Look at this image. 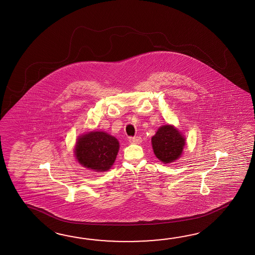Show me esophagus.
<instances>
[{
	"label": "esophagus",
	"mask_w": 255,
	"mask_h": 255,
	"mask_svg": "<svg viewBox=\"0 0 255 255\" xmlns=\"http://www.w3.org/2000/svg\"><path fill=\"white\" fill-rule=\"evenodd\" d=\"M129 141L130 143H134V144H139L141 142V138L139 136H135V137H130L129 138Z\"/></svg>",
	"instance_id": "1"
}]
</instances>
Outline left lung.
I'll use <instances>...</instances> for the list:
<instances>
[{"label":"left lung","instance_id":"obj_1","mask_svg":"<svg viewBox=\"0 0 255 255\" xmlns=\"http://www.w3.org/2000/svg\"><path fill=\"white\" fill-rule=\"evenodd\" d=\"M186 139L173 125H163L152 137L155 156L164 164L173 163L181 156Z\"/></svg>","mask_w":255,"mask_h":255}]
</instances>
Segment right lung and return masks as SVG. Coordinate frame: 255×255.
<instances>
[{"mask_svg": "<svg viewBox=\"0 0 255 255\" xmlns=\"http://www.w3.org/2000/svg\"><path fill=\"white\" fill-rule=\"evenodd\" d=\"M119 141L105 131H90L79 136L75 156L79 164L95 172L108 171L119 152Z\"/></svg>", "mask_w": 255, "mask_h": 255, "instance_id": "add662e5", "label": "right lung"}]
</instances>
